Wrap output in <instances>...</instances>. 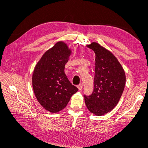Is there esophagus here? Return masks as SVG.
Listing matches in <instances>:
<instances>
[{
  "label": "esophagus",
  "mask_w": 148,
  "mask_h": 148,
  "mask_svg": "<svg viewBox=\"0 0 148 148\" xmlns=\"http://www.w3.org/2000/svg\"><path fill=\"white\" fill-rule=\"evenodd\" d=\"M77 88H78V89H79V90H82V88H83V84L81 83V84H78V86H77Z\"/></svg>",
  "instance_id": "34e87169"
}]
</instances>
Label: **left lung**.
I'll list each match as a JSON object with an SVG mask.
<instances>
[{
	"mask_svg": "<svg viewBox=\"0 0 148 148\" xmlns=\"http://www.w3.org/2000/svg\"><path fill=\"white\" fill-rule=\"evenodd\" d=\"M95 53V76L92 95L84 96L88 109L101 116L117 106L124 90L126 77L118 59L99 44L92 42L86 46Z\"/></svg>",
	"mask_w": 148,
	"mask_h": 148,
	"instance_id": "left-lung-1",
	"label": "left lung"
}]
</instances>
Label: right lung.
Instances as JSON below:
<instances>
[{"mask_svg":"<svg viewBox=\"0 0 148 148\" xmlns=\"http://www.w3.org/2000/svg\"><path fill=\"white\" fill-rule=\"evenodd\" d=\"M71 52L66 43L59 41L44 53L34 67L32 76L34 95L44 109L50 112L64 109L78 91L64 72Z\"/></svg>","mask_w":148,"mask_h":148,"instance_id":"add662e5","label":"right lung"}]
</instances>
